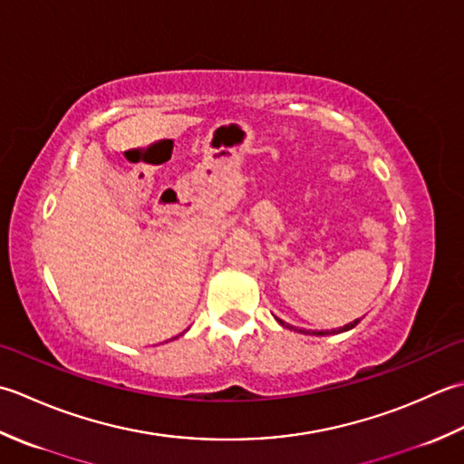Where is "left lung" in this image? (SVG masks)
I'll use <instances>...</instances> for the list:
<instances>
[{
	"label": "left lung",
	"mask_w": 464,
	"mask_h": 464,
	"mask_svg": "<svg viewBox=\"0 0 464 464\" xmlns=\"http://www.w3.org/2000/svg\"><path fill=\"white\" fill-rule=\"evenodd\" d=\"M276 320H278V323H280L282 326H285V328H290V330H292V326H290V324H286V323H285V320H280V318H276ZM356 324H358V320H354V323H351V324H346V326H343V328H340V330H338V333H344V330H351V328H354ZM333 333H334V330H333ZM312 334H316V336H324V334H330V333H328V330H326V333H324V330H323V333H312Z\"/></svg>",
	"instance_id": "8db88e82"
}]
</instances>
